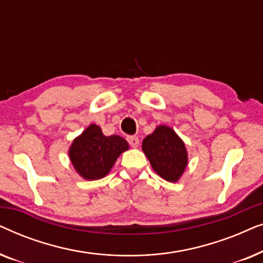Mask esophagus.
<instances>
[{
  "mask_svg": "<svg viewBox=\"0 0 263 263\" xmlns=\"http://www.w3.org/2000/svg\"><path fill=\"white\" fill-rule=\"evenodd\" d=\"M127 140H128L129 145H130L132 147H134V148H136V147H138L139 143H140L138 136H128Z\"/></svg>",
  "mask_w": 263,
  "mask_h": 263,
  "instance_id": "1",
  "label": "esophagus"
}]
</instances>
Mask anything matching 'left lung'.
Returning a JSON list of instances; mask_svg holds the SVG:
<instances>
[{
	"mask_svg": "<svg viewBox=\"0 0 263 263\" xmlns=\"http://www.w3.org/2000/svg\"><path fill=\"white\" fill-rule=\"evenodd\" d=\"M142 151L151 166L167 182H177L188 165L185 143L174 129L160 124L142 141Z\"/></svg>",
	"mask_w": 263,
	"mask_h": 263,
	"instance_id": "1",
	"label": "left lung"
}]
</instances>
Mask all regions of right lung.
Returning <instances> with one entry per match:
<instances>
[{
  "mask_svg": "<svg viewBox=\"0 0 263 263\" xmlns=\"http://www.w3.org/2000/svg\"><path fill=\"white\" fill-rule=\"evenodd\" d=\"M127 149L129 143L123 138L105 136L99 125L92 123L73 140L68 156L80 177L96 181L105 177Z\"/></svg>",
  "mask_w": 263,
  "mask_h": 263,
  "instance_id": "right-lung-1",
  "label": "right lung"
}]
</instances>
